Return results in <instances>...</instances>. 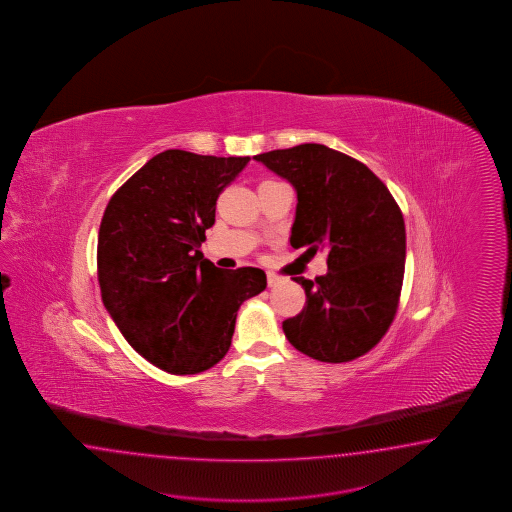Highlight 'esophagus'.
Returning a JSON list of instances; mask_svg holds the SVG:
<instances>
[{
  "instance_id": "obj_1",
  "label": "esophagus",
  "mask_w": 512,
  "mask_h": 512,
  "mask_svg": "<svg viewBox=\"0 0 512 512\" xmlns=\"http://www.w3.org/2000/svg\"><path fill=\"white\" fill-rule=\"evenodd\" d=\"M266 279H268V287H276V285L281 283V278H279L278 274H272V272L266 274Z\"/></svg>"
}]
</instances>
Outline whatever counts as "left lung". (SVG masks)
<instances>
[{"instance_id":"obj_1","label":"left lung","mask_w":512,"mask_h":512,"mask_svg":"<svg viewBox=\"0 0 512 512\" xmlns=\"http://www.w3.org/2000/svg\"><path fill=\"white\" fill-rule=\"evenodd\" d=\"M296 191L291 246L326 251L328 272L293 278L306 306L283 321L300 353L321 362L366 355L387 334L405 270V223L387 186L364 163L325 144L255 155Z\"/></svg>"}]
</instances>
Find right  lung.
Instances as JSON below:
<instances>
[{
    "label": "right lung",
    "instance_id": "right-lung-1",
    "mask_svg": "<svg viewBox=\"0 0 512 512\" xmlns=\"http://www.w3.org/2000/svg\"><path fill=\"white\" fill-rule=\"evenodd\" d=\"M248 163L165 150L105 208L97 240L103 304L129 345L163 372L216 366L231 347L236 311L266 287L261 268L223 272L201 251L219 193Z\"/></svg>",
    "mask_w": 512,
    "mask_h": 512
}]
</instances>
